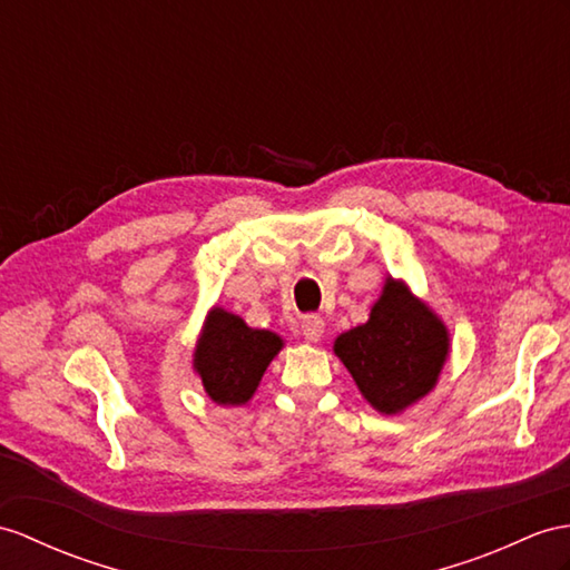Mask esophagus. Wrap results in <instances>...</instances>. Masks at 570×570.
<instances>
[{
	"mask_svg": "<svg viewBox=\"0 0 570 570\" xmlns=\"http://www.w3.org/2000/svg\"><path fill=\"white\" fill-rule=\"evenodd\" d=\"M302 336L316 343L318 338L324 336V318L316 316V314H307L302 318Z\"/></svg>",
	"mask_w": 570,
	"mask_h": 570,
	"instance_id": "1",
	"label": "esophagus"
}]
</instances>
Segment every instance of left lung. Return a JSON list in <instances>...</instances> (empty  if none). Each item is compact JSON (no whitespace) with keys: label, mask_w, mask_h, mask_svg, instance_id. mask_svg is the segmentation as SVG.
<instances>
[{"label":"left lung","mask_w":570,"mask_h":570,"mask_svg":"<svg viewBox=\"0 0 570 570\" xmlns=\"http://www.w3.org/2000/svg\"><path fill=\"white\" fill-rule=\"evenodd\" d=\"M448 345L440 318L404 285L386 281L370 322L338 336L333 351L374 409L396 413L433 390Z\"/></svg>","instance_id":"8db88e82"}]
</instances>
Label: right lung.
<instances>
[{
  "label": "right lung",
  "instance_id": "obj_1",
  "mask_svg": "<svg viewBox=\"0 0 570 570\" xmlns=\"http://www.w3.org/2000/svg\"><path fill=\"white\" fill-rule=\"evenodd\" d=\"M281 348L275 333L248 328L239 316L213 309L196 348V370L207 396L217 404H246Z\"/></svg>",
  "mask_w": 570,
  "mask_h": 570
}]
</instances>
